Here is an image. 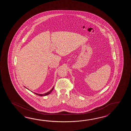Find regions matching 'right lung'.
I'll use <instances>...</instances> for the list:
<instances>
[{
	"label": "right lung",
	"mask_w": 131,
	"mask_h": 131,
	"mask_svg": "<svg viewBox=\"0 0 131 131\" xmlns=\"http://www.w3.org/2000/svg\"><path fill=\"white\" fill-rule=\"evenodd\" d=\"M25 87V86H24ZM25 88H26V89H27V88H26L25 87ZM53 89H54V86H53V88H52V89L50 90V91H49V92H47V93H45V94H37V93H35V92H33L35 94H36V95H39V96H45V95H49V94H50V93L52 91V90H53ZM32 92V91H31Z\"/></svg>",
	"instance_id": "obj_1"
}]
</instances>
